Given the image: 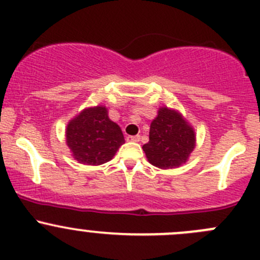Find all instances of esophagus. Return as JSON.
<instances>
[{"label":"esophagus","instance_id":"esophagus-1","mask_svg":"<svg viewBox=\"0 0 260 260\" xmlns=\"http://www.w3.org/2000/svg\"><path fill=\"white\" fill-rule=\"evenodd\" d=\"M127 141H131V142H138V141H140V136H128Z\"/></svg>","mask_w":260,"mask_h":260}]
</instances>
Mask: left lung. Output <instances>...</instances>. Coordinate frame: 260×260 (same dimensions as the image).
Returning a JSON list of instances; mask_svg holds the SVG:
<instances>
[{"label": "left lung", "mask_w": 260, "mask_h": 260, "mask_svg": "<svg viewBox=\"0 0 260 260\" xmlns=\"http://www.w3.org/2000/svg\"><path fill=\"white\" fill-rule=\"evenodd\" d=\"M195 142V131L182 114L162 107L151 123L148 143L142 148L153 166L164 170L176 169L187 161Z\"/></svg>", "instance_id": "left-lung-1"}]
</instances>
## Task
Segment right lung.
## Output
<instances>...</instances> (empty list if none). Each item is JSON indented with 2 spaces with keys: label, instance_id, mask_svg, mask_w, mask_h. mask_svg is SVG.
I'll list each match as a JSON object with an SVG mask.
<instances>
[{
  "label": "right lung",
  "instance_id": "add662e5",
  "mask_svg": "<svg viewBox=\"0 0 260 260\" xmlns=\"http://www.w3.org/2000/svg\"><path fill=\"white\" fill-rule=\"evenodd\" d=\"M123 143L122 129L109 119L106 107L84 109L68 123L67 145L79 164H106Z\"/></svg>",
  "mask_w": 260,
  "mask_h": 260
}]
</instances>
